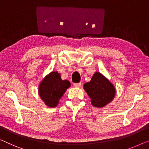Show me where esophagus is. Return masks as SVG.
Wrapping results in <instances>:
<instances>
[{"instance_id": "34e87169", "label": "esophagus", "mask_w": 149, "mask_h": 149, "mask_svg": "<svg viewBox=\"0 0 149 149\" xmlns=\"http://www.w3.org/2000/svg\"><path fill=\"white\" fill-rule=\"evenodd\" d=\"M74 87H75V88H79V87H81V83H77V84H74Z\"/></svg>"}]
</instances>
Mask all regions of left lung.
Listing matches in <instances>:
<instances>
[{
  "instance_id": "8db88e82",
  "label": "left lung",
  "mask_w": 149,
  "mask_h": 149,
  "mask_svg": "<svg viewBox=\"0 0 149 149\" xmlns=\"http://www.w3.org/2000/svg\"><path fill=\"white\" fill-rule=\"evenodd\" d=\"M84 89L91 99L92 106L102 108L110 103L116 95L114 86L100 72H95L90 81L84 84Z\"/></svg>"
}]
</instances>
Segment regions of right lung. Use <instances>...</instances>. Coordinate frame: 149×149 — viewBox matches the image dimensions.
<instances>
[{
  "label": "right lung",
  "instance_id": "right-lung-1",
  "mask_svg": "<svg viewBox=\"0 0 149 149\" xmlns=\"http://www.w3.org/2000/svg\"><path fill=\"white\" fill-rule=\"evenodd\" d=\"M70 86L68 80L61 79L59 73L53 71L40 82L38 94L47 106L55 108L58 105L61 97Z\"/></svg>",
  "mask_w": 149,
  "mask_h": 149
}]
</instances>
